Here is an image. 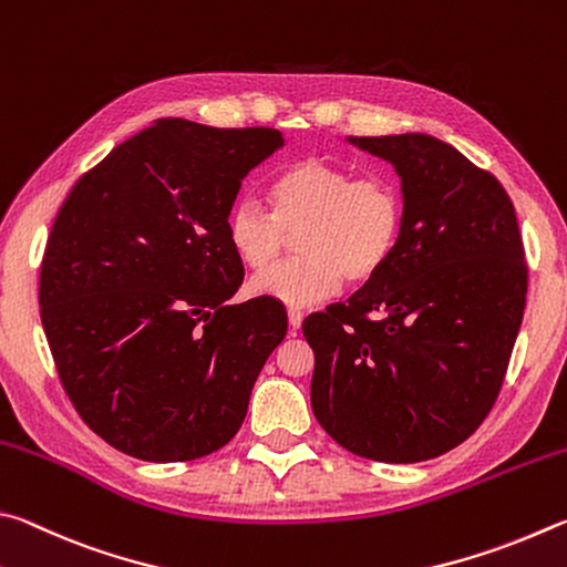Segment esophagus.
<instances>
[{
    "label": "esophagus",
    "mask_w": 567,
    "mask_h": 567,
    "mask_svg": "<svg viewBox=\"0 0 567 567\" xmlns=\"http://www.w3.org/2000/svg\"><path fill=\"white\" fill-rule=\"evenodd\" d=\"M301 321H303V311L296 309V306H289V326L293 333H296V329H301Z\"/></svg>",
    "instance_id": "esophagus-1"
}]
</instances>
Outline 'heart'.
<instances>
[{
    "mask_svg": "<svg viewBox=\"0 0 567 567\" xmlns=\"http://www.w3.org/2000/svg\"><path fill=\"white\" fill-rule=\"evenodd\" d=\"M274 212L244 196L226 216L228 246L264 271L288 247L289 230L302 228L301 257L254 278L256 293L291 306L331 296L346 278L373 281L395 254L405 224V196L391 174H359L323 156H306L274 176Z\"/></svg>",
    "mask_w": 567,
    "mask_h": 567,
    "instance_id": "1",
    "label": "heart"
}]
</instances>
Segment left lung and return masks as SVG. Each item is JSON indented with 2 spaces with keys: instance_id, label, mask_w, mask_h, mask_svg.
Here are the masks:
<instances>
[{
  "instance_id": "1",
  "label": "left lung",
  "mask_w": 567,
  "mask_h": 567,
  "mask_svg": "<svg viewBox=\"0 0 567 567\" xmlns=\"http://www.w3.org/2000/svg\"><path fill=\"white\" fill-rule=\"evenodd\" d=\"M395 166L401 244L383 271L303 321L311 409L361 458L419 463L491 413L518 339L528 264L508 192L429 134L351 138Z\"/></svg>"
}]
</instances>
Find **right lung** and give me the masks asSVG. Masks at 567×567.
Returning a JSON list of instances; mask_svg holds the SVG:
<instances>
[{
  "instance_id": "1",
  "label": "right lung",
  "mask_w": 567,
  "mask_h": 567,
  "mask_svg": "<svg viewBox=\"0 0 567 567\" xmlns=\"http://www.w3.org/2000/svg\"><path fill=\"white\" fill-rule=\"evenodd\" d=\"M281 144L268 126L158 118L59 208L39 274L42 326L69 401L116 451L194 461L241 429L289 323L266 296L228 306L244 264L226 216Z\"/></svg>"
}]
</instances>
